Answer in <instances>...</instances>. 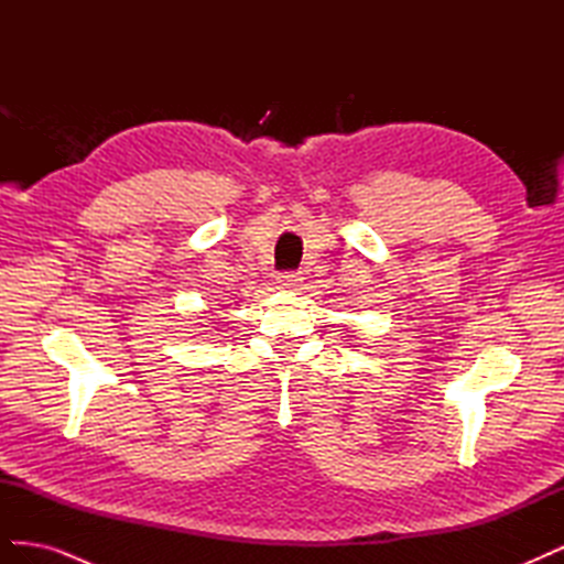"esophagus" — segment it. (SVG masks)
<instances>
[{
  "label": "esophagus",
  "instance_id": "1",
  "mask_svg": "<svg viewBox=\"0 0 564 564\" xmlns=\"http://www.w3.org/2000/svg\"><path fill=\"white\" fill-rule=\"evenodd\" d=\"M278 282H280V289H284V292H294V289L301 286L303 278L301 272H282V275H278Z\"/></svg>",
  "mask_w": 564,
  "mask_h": 564
}]
</instances>
